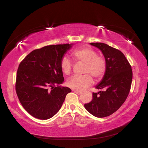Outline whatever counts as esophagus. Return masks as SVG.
I'll return each instance as SVG.
<instances>
[{
    "label": "esophagus",
    "mask_w": 148,
    "mask_h": 148,
    "mask_svg": "<svg viewBox=\"0 0 148 148\" xmlns=\"http://www.w3.org/2000/svg\"><path fill=\"white\" fill-rule=\"evenodd\" d=\"M73 91H74V92H75V93H76V94H77V95H82V92H81V91H75V90H74Z\"/></svg>",
    "instance_id": "obj_1"
}]
</instances>
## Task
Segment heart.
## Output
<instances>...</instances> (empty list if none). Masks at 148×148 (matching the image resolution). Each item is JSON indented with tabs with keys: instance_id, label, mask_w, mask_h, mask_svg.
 <instances>
[{
	"instance_id": "b5f03b06",
	"label": "heart",
	"mask_w": 148,
	"mask_h": 148,
	"mask_svg": "<svg viewBox=\"0 0 148 148\" xmlns=\"http://www.w3.org/2000/svg\"><path fill=\"white\" fill-rule=\"evenodd\" d=\"M71 56L75 62L84 64L83 73L85 75L74 76L66 82L67 86L73 90L82 91L91 85L93 80L90 75L98 79L104 74L106 69V60L102 56H98L93 49L87 46L79 47L73 51ZM60 68L64 75L70 74L72 65L66 57L62 59Z\"/></svg>"
}]
</instances>
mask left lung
<instances>
[{"mask_svg": "<svg viewBox=\"0 0 148 148\" xmlns=\"http://www.w3.org/2000/svg\"><path fill=\"white\" fill-rule=\"evenodd\" d=\"M90 44L101 51L106 69L102 80L96 86L102 91L92 92V101L84 107L96 117H106L117 111L127 98L133 78L132 66L118 49L101 42Z\"/></svg>", "mask_w": 148, "mask_h": 148, "instance_id": "1", "label": "left lung"}]
</instances>
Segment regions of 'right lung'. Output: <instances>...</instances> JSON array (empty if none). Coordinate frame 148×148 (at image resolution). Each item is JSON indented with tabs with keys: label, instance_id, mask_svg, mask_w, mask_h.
I'll return each mask as SVG.
<instances>
[{
	"label": "right lung",
	"instance_id": "add662e5",
	"mask_svg": "<svg viewBox=\"0 0 148 148\" xmlns=\"http://www.w3.org/2000/svg\"><path fill=\"white\" fill-rule=\"evenodd\" d=\"M73 44L43 47L30 52L20 64L16 92L24 109L33 117L47 120L55 115L71 91L64 82L60 62Z\"/></svg>",
	"mask_w": 148,
	"mask_h": 148
}]
</instances>
